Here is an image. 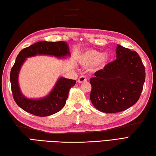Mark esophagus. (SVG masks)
<instances>
[{
  "instance_id": "1",
  "label": "esophagus",
  "mask_w": 156,
  "mask_h": 156,
  "mask_svg": "<svg viewBox=\"0 0 156 156\" xmlns=\"http://www.w3.org/2000/svg\"><path fill=\"white\" fill-rule=\"evenodd\" d=\"M87 80V78L85 77L84 76H81L78 79V83H82V82H84Z\"/></svg>"
}]
</instances>
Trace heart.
Returning <instances> with one entry per match:
<instances>
[{
    "instance_id": "heart-1",
    "label": "heart",
    "mask_w": 156,
    "mask_h": 156,
    "mask_svg": "<svg viewBox=\"0 0 156 156\" xmlns=\"http://www.w3.org/2000/svg\"><path fill=\"white\" fill-rule=\"evenodd\" d=\"M109 59L107 53H102L95 49H88L82 54L80 57V62L84 67L89 68L95 64H103Z\"/></svg>"
}]
</instances>
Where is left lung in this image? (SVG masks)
I'll return each instance as SVG.
<instances>
[{
	"label": "left lung",
	"mask_w": 156,
	"mask_h": 156,
	"mask_svg": "<svg viewBox=\"0 0 156 156\" xmlns=\"http://www.w3.org/2000/svg\"><path fill=\"white\" fill-rule=\"evenodd\" d=\"M117 59L94 73L90 98L99 111L115 113L135 105L140 97L145 70L137 53L117 45Z\"/></svg>",
	"instance_id": "8db88e82"
}]
</instances>
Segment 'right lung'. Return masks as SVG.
Here are the masks:
<instances>
[{
    "label": "right lung",
    "instance_id": "1",
    "mask_svg": "<svg viewBox=\"0 0 156 156\" xmlns=\"http://www.w3.org/2000/svg\"><path fill=\"white\" fill-rule=\"evenodd\" d=\"M37 55H48L64 58L70 55L68 45L65 41H39L19 52L11 68V80L12 97L15 102L23 110L38 117H47L59 112L66 105L69 89L76 81L61 77L56 82L54 89L48 96L41 99L26 98L20 90L18 77L20 69L26 58Z\"/></svg>",
    "mask_w": 156,
    "mask_h": 156
}]
</instances>
